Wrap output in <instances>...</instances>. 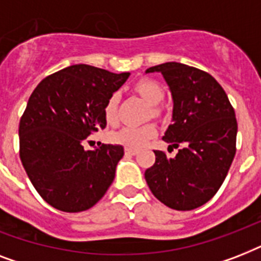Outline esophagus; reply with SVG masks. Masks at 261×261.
<instances>
[{"mask_svg":"<svg viewBox=\"0 0 261 261\" xmlns=\"http://www.w3.org/2000/svg\"><path fill=\"white\" fill-rule=\"evenodd\" d=\"M124 151H126V154H128V155H134L138 153V150H137V149H133V147H126V149H124Z\"/></svg>","mask_w":261,"mask_h":261,"instance_id":"obj_1","label":"esophagus"}]
</instances>
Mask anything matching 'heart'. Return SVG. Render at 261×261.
I'll return each mask as SVG.
<instances>
[{"label": "heart", "mask_w": 261, "mask_h": 261, "mask_svg": "<svg viewBox=\"0 0 261 261\" xmlns=\"http://www.w3.org/2000/svg\"><path fill=\"white\" fill-rule=\"evenodd\" d=\"M135 90L150 106H157L165 97L163 87L153 80H141L135 84ZM118 102L119 96L114 93L108 97L106 106H104V115H106L107 122L111 124L116 122V118H118ZM154 114H157V110H154ZM155 133H157L155 127L150 123L143 124V126H126L112 134V141L124 145L126 147L138 149V147L143 146L147 141H150L155 135Z\"/></svg>", "instance_id": "b5f03b06"}]
</instances>
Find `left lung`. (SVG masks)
<instances>
[{"instance_id":"1","label":"left lung","mask_w":261,"mask_h":261,"mask_svg":"<svg viewBox=\"0 0 261 261\" xmlns=\"http://www.w3.org/2000/svg\"><path fill=\"white\" fill-rule=\"evenodd\" d=\"M160 71L173 97V123L164 141L178 149L174 157L154 150L145 171L150 191L165 206L194 210L222 186L236 154L237 120L223 88L206 71L178 62L149 67Z\"/></svg>"}]
</instances>
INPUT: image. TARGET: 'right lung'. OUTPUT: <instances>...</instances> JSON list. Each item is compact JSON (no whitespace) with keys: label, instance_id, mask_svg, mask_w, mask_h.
Instances as JSON below:
<instances>
[{"label":"right lung","instance_id":"right-lung-1","mask_svg":"<svg viewBox=\"0 0 261 261\" xmlns=\"http://www.w3.org/2000/svg\"><path fill=\"white\" fill-rule=\"evenodd\" d=\"M128 75L73 65L47 75L31 94L18 126L20 160L35 190L57 210H88L114 181L123 147L101 143L85 150L83 142L106 128L104 106Z\"/></svg>","mask_w":261,"mask_h":261}]
</instances>
